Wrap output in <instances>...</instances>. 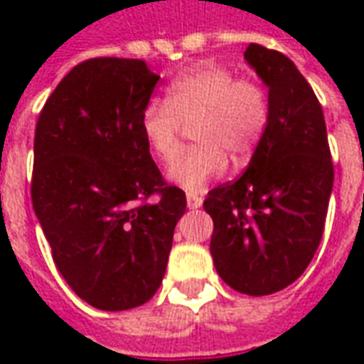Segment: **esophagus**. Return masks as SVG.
Masks as SVG:
<instances>
[{"instance_id": "esophagus-1", "label": "esophagus", "mask_w": 364, "mask_h": 364, "mask_svg": "<svg viewBox=\"0 0 364 364\" xmlns=\"http://www.w3.org/2000/svg\"><path fill=\"white\" fill-rule=\"evenodd\" d=\"M187 206L189 208H200L203 206V197L197 193H187Z\"/></svg>"}]
</instances>
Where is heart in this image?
I'll list each match as a JSON object with an SVG mask.
<instances>
[{"label": "heart", "instance_id": "b5f03b06", "mask_svg": "<svg viewBox=\"0 0 364 364\" xmlns=\"http://www.w3.org/2000/svg\"><path fill=\"white\" fill-rule=\"evenodd\" d=\"M267 91L253 80H242L228 68L200 64L166 87V101H150L142 112V134L154 156L171 164L181 145V124L193 125L198 142L169 167V179L187 191H198L220 177L228 158L245 166L259 148L269 127Z\"/></svg>", "mask_w": 364, "mask_h": 364}]
</instances>
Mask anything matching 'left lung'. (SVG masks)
Wrapping results in <instances>:
<instances>
[{"label":"left lung","mask_w":364,"mask_h":364,"mask_svg":"<svg viewBox=\"0 0 364 364\" xmlns=\"http://www.w3.org/2000/svg\"><path fill=\"white\" fill-rule=\"evenodd\" d=\"M245 62L269 90V127L244 175L208 193L210 253L220 279L265 296L287 289L320 245L333 164L318 97L292 60L250 44Z\"/></svg>","instance_id":"1"}]
</instances>
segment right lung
<instances>
[{
  "label": "right lung",
  "mask_w": 364,
  "mask_h": 364,
  "mask_svg": "<svg viewBox=\"0 0 364 364\" xmlns=\"http://www.w3.org/2000/svg\"><path fill=\"white\" fill-rule=\"evenodd\" d=\"M159 75L144 60L91 58L44 103L31 197L52 259L77 296L107 312L161 284L187 198L166 185L142 134ZM158 194L156 203H146Z\"/></svg>",
  "instance_id": "add662e5"
}]
</instances>
